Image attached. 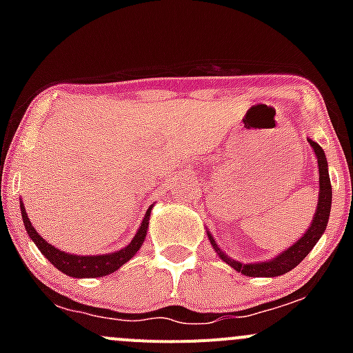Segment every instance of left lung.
<instances>
[{
	"label": "left lung",
	"instance_id": "obj_1",
	"mask_svg": "<svg viewBox=\"0 0 353 353\" xmlns=\"http://www.w3.org/2000/svg\"><path fill=\"white\" fill-rule=\"evenodd\" d=\"M309 145L314 150L316 159H318V169H319V194H318V206H316L314 216H312L311 225L307 227L304 234L301 236V239L295 241L294 244L288 245L285 251H282L280 254H276L275 258L268 259V261H259V263H241L237 259L229 258L222 249L219 248V244L215 243L213 236L210 234V230H206V236H208L210 244L215 249V252L219 254V258L222 261H225L227 265L232 266L236 272L243 273L245 276H266V279H273V276L285 275L287 272L294 270L305 256L311 252V249L314 248L316 243L321 239V236L325 234L326 225H328L330 212H331V183H330V174H328V160H326L325 150L316 143L314 140L307 138Z\"/></svg>",
	"mask_w": 353,
	"mask_h": 353
}]
</instances>
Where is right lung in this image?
Masks as SVG:
<instances>
[{
  "instance_id": "1",
  "label": "right lung",
  "mask_w": 353,
  "mask_h": 353,
  "mask_svg": "<svg viewBox=\"0 0 353 353\" xmlns=\"http://www.w3.org/2000/svg\"><path fill=\"white\" fill-rule=\"evenodd\" d=\"M20 212H22V220L28 237L34 241V244L37 245L39 251H41L42 254L59 270V272H63L68 276H73V279H95V276H105L109 275V273H114L116 270H119L124 263H128L134 254H137L138 249H140L141 244L145 243V237H147L152 206L147 210V213H145L143 220H141L140 223V229L137 230V234H134V237L131 239L130 244L121 248L119 251L109 252V254L94 256L70 254V252L59 251L58 248L49 244L48 241L34 229L32 222L28 220L27 212H25L23 201H20Z\"/></svg>"
}]
</instances>
